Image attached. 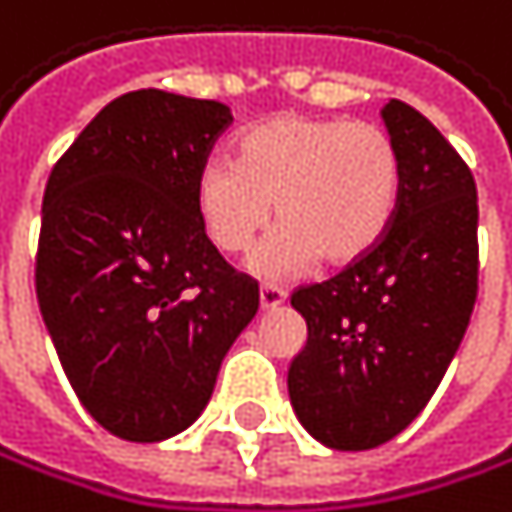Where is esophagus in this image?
<instances>
[{
	"label": "esophagus",
	"mask_w": 512,
	"mask_h": 512,
	"mask_svg": "<svg viewBox=\"0 0 512 512\" xmlns=\"http://www.w3.org/2000/svg\"><path fill=\"white\" fill-rule=\"evenodd\" d=\"M288 294L279 285H261V310H276L285 304Z\"/></svg>",
	"instance_id": "1"
}]
</instances>
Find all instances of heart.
<instances>
[{
  "mask_svg": "<svg viewBox=\"0 0 512 512\" xmlns=\"http://www.w3.org/2000/svg\"><path fill=\"white\" fill-rule=\"evenodd\" d=\"M402 159L375 122L279 113L236 141V162L211 159L196 178V214L211 245L242 254L276 205L282 221L251 254L261 279L298 276L322 258L350 267L375 251L399 208Z\"/></svg>",
  "mask_w": 512,
  "mask_h": 512,
  "instance_id": "obj_1",
  "label": "heart"
}]
</instances>
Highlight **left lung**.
Wrapping results in <instances>:
<instances>
[{
  "instance_id": "1",
  "label": "left lung",
  "mask_w": 512,
  "mask_h": 512,
  "mask_svg": "<svg viewBox=\"0 0 512 512\" xmlns=\"http://www.w3.org/2000/svg\"><path fill=\"white\" fill-rule=\"evenodd\" d=\"M381 116L402 159L384 242L291 294L307 322V344L288 365L291 408L338 451L378 448L421 415L464 341L479 288L470 168L415 107L390 101Z\"/></svg>"
}]
</instances>
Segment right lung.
Returning <instances> with one entry per match:
<instances>
[{"mask_svg": "<svg viewBox=\"0 0 512 512\" xmlns=\"http://www.w3.org/2000/svg\"><path fill=\"white\" fill-rule=\"evenodd\" d=\"M230 107L159 88L97 113L42 199L36 298L88 415L128 442L187 430L258 313L196 214V178Z\"/></svg>", "mask_w": 512, "mask_h": 512, "instance_id": "add662e5", "label": "right lung"}]
</instances>
